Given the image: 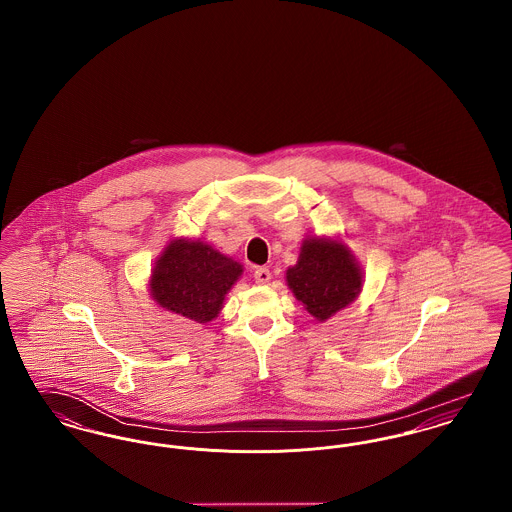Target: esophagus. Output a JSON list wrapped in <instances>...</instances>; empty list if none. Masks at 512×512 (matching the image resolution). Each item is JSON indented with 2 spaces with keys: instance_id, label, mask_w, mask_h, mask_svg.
<instances>
[{
  "instance_id": "1",
  "label": "esophagus",
  "mask_w": 512,
  "mask_h": 512,
  "mask_svg": "<svg viewBox=\"0 0 512 512\" xmlns=\"http://www.w3.org/2000/svg\"><path fill=\"white\" fill-rule=\"evenodd\" d=\"M270 270L267 267H257L253 270V278H255V282L257 284H267L268 280H270Z\"/></svg>"
}]
</instances>
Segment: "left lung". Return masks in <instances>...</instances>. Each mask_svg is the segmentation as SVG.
I'll return each mask as SVG.
<instances>
[{
    "mask_svg": "<svg viewBox=\"0 0 512 512\" xmlns=\"http://www.w3.org/2000/svg\"><path fill=\"white\" fill-rule=\"evenodd\" d=\"M288 286L305 309L317 318L336 315L363 288V274L349 249L340 242L305 240L297 265L286 272Z\"/></svg>",
    "mask_w": 512,
    "mask_h": 512,
    "instance_id": "1",
    "label": "left lung"
}]
</instances>
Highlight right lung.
Segmentation results:
<instances>
[{
	"label": "right lung",
	"instance_id": "right-lung-1",
	"mask_svg": "<svg viewBox=\"0 0 512 512\" xmlns=\"http://www.w3.org/2000/svg\"><path fill=\"white\" fill-rule=\"evenodd\" d=\"M242 265L203 242L174 240L151 272V295L167 311L194 322L219 315Z\"/></svg>",
	"mask_w": 512,
	"mask_h": 512
}]
</instances>
